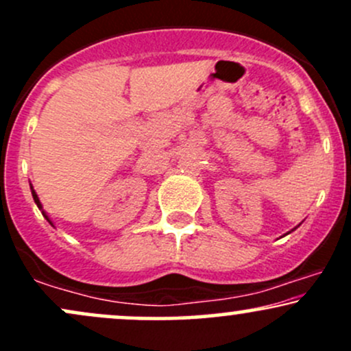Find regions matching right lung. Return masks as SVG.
I'll return each mask as SVG.
<instances>
[{
  "instance_id": "1",
  "label": "right lung",
  "mask_w": 351,
  "mask_h": 351,
  "mask_svg": "<svg viewBox=\"0 0 351 351\" xmlns=\"http://www.w3.org/2000/svg\"><path fill=\"white\" fill-rule=\"evenodd\" d=\"M31 193H33V198H34V203H36V204H38V208H39V209H41V211H43V204H41V201H39V198H38V195H36V191H34V189H33V186H31ZM43 216H44V217H46V219H47V221H49V224H51V226H54V224H52V221L49 219V216H47V215H46V213H44V211H43Z\"/></svg>"
}]
</instances>
